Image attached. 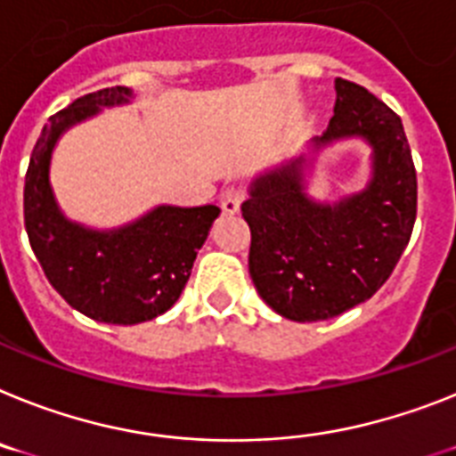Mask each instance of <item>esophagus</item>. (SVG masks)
<instances>
[{
    "mask_svg": "<svg viewBox=\"0 0 456 456\" xmlns=\"http://www.w3.org/2000/svg\"><path fill=\"white\" fill-rule=\"evenodd\" d=\"M243 199H246V192H243L240 187H227V190H224L220 197L222 210H224V213H229V216H234V213H239L240 210Z\"/></svg>",
    "mask_w": 456,
    "mask_h": 456,
    "instance_id": "esophagus-1",
    "label": "esophagus"
}]
</instances>
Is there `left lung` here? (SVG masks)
Segmentation results:
<instances>
[{
    "label": "left lung",
    "mask_w": 456,
    "mask_h": 456,
    "mask_svg": "<svg viewBox=\"0 0 456 456\" xmlns=\"http://www.w3.org/2000/svg\"><path fill=\"white\" fill-rule=\"evenodd\" d=\"M334 118L308 151L259 171L240 210L259 297L294 322L331 320L364 304L403 255L417 216V175L401 118L366 87L336 78ZM359 138L371 148L364 191L338 202L307 192L316 155Z\"/></svg>",
    "instance_id": "obj_1"
}]
</instances>
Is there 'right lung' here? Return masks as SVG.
Segmentation results:
<instances>
[{
	"mask_svg": "<svg viewBox=\"0 0 456 456\" xmlns=\"http://www.w3.org/2000/svg\"><path fill=\"white\" fill-rule=\"evenodd\" d=\"M129 87L76 99L41 132L25 175V229L45 278L71 308L106 324L155 320L178 301L216 217L217 206L159 204L110 229L64 216L51 185V162L64 132L104 109L132 104Z\"/></svg>",
	"mask_w": 456,
	"mask_h": 456,
	"instance_id": "right-lung-1",
	"label": "right lung"
}]
</instances>
